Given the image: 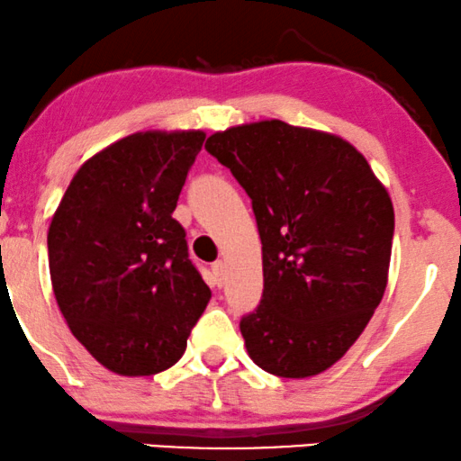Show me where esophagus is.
<instances>
[{"label": "esophagus", "instance_id": "1", "mask_svg": "<svg viewBox=\"0 0 461 461\" xmlns=\"http://www.w3.org/2000/svg\"><path fill=\"white\" fill-rule=\"evenodd\" d=\"M212 274L217 276V283L223 285V281H225V264H223V261H214Z\"/></svg>", "mask_w": 461, "mask_h": 461}]
</instances>
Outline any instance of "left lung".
Returning <instances> with one entry per match:
<instances>
[{
    "label": "left lung",
    "instance_id": "left-lung-1",
    "mask_svg": "<svg viewBox=\"0 0 461 461\" xmlns=\"http://www.w3.org/2000/svg\"><path fill=\"white\" fill-rule=\"evenodd\" d=\"M253 203L264 255L259 306L240 319L250 359L283 378L328 370L387 287L393 206L364 155L283 121L206 140Z\"/></svg>",
    "mask_w": 461,
    "mask_h": 461
}]
</instances>
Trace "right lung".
Segmentation results:
<instances>
[{"label":"right lung","instance_id":"obj_1","mask_svg":"<svg viewBox=\"0 0 461 461\" xmlns=\"http://www.w3.org/2000/svg\"><path fill=\"white\" fill-rule=\"evenodd\" d=\"M203 138L147 131L110 144L76 172L52 217L57 304L80 345L116 375L176 364L211 300L172 217Z\"/></svg>","mask_w":461,"mask_h":461}]
</instances>
